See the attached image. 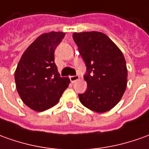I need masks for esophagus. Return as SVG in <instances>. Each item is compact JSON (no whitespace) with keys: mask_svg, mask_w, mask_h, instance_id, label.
<instances>
[{"mask_svg":"<svg viewBox=\"0 0 149 149\" xmlns=\"http://www.w3.org/2000/svg\"><path fill=\"white\" fill-rule=\"evenodd\" d=\"M79 79V75H73V76H70V82L71 83H74L75 81H77Z\"/></svg>","mask_w":149,"mask_h":149,"instance_id":"34e87169","label":"esophagus"}]
</instances>
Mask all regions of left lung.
<instances>
[{
	"label": "left lung",
	"mask_w": 149,
	"mask_h": 149,
	"mask_svg": "<svg viewBox=\"0 0 149 149\" xmlns=\"http://www.w3.org/2000/svg\"><path fill=\"white\" fill-rule=\"evenodd\" d=\"M73 39L86 65L84 78L88 88L84 93L79 94L80 102L97 113L110 110L127 88V69L123 54L102 32H75Z\"/></svg>",
	"instance_id": "8db88e82"
}]
</instances>
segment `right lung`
<instances>
[{
	"label": "right lung",
	"mask_w": 149,
	"mask_h": 149,
	"mask_svg": "<svg viewBox=\"0 0 149 149\" xmlns=\"http://www.w3.org/2000/svg\"><path fill=\"white\" fill-rule=\"evenodd\" d=\"M65 33L51 31L40 36L26 49L14 74L16 88L26 105L38 112L53 107L70 84L61 77L54 62L55 49Z\"/></svg>",
	"instance_id": "obj_1"
}]
</instances>
